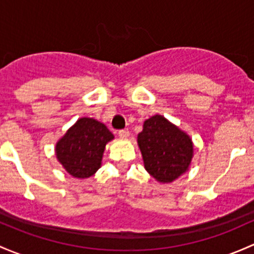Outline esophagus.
<instances>
[{"label": "esophagus", "instance_id": "obj_1", "mask_svg": "<svg viewBox=\"0 0 254 254\" xmlns=\"http://www.w3.org/2000/svg\"><path fill=\"white\" fill-rule=\"evenodd\" d=\"M118 134L122 138H127V137H129L130 132H129V130H127V129H123V130H119Z\"/></svg>", "mask_w": 254, "mask_h": 254}]
</instances>
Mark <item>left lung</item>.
Returning <instances> with one entry per match:
<instances>
[{
	"mask_svg": "<svg viewBox=\"0 0 254 254\" xmlns=\"http://www.w3.org/2000/svg\"><path fill=\"white\" fill-rule=\"evenodd\" d=\"M137 143L145 169L159 183H172L190 167L193 143L186 132L164 117H151L143 123Z\"/></svg>",
	"mask_w": 254,
	"mask_h": 254,
	"instance_id": "obj_1",
	"label": "left lung"
}]
</instances>
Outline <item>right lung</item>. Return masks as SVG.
Listing matches in <instances>:
<instances>
[{"label": "right lung", "instance_id": "obj_1", "mask_svg": "<svg viewBox=\"0 0 254 254\" xmlns=\"http://www.w3.org/2000/svg\"><path fill=\"white\" fill-rule=\"evenodd\" d=\"M114 136L102 123L80 118L56 145V156L74 178L85 179L101 167L106 145Z\"/></svg>", "mask_w": 254, "mask_h": 254}]
</instances>
